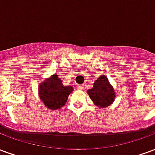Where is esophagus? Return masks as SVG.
Instances as JSON below:
<instances>
[{
	"label": "esophagus",
	"instance_id": "obj_1",
	"mask_svg": "<svg viewBox=\"0 0 155 155\" xmlns=\"http://www.w3.org/2000/svg\"><path fill=\"white\" fill-rule=\"evenodd\" d=\"M77 89H84V86L83 85H82V84H78L77 85Z\"/></svg>",
	"mask_w": 155,
	"mask_h": 155
}]
</instances>
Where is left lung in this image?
Masks as SVG:
<instances>
[{
	"label": "left lung",
	"instance_id": "1",
	"mask_svg": "<svg viewBox=\"0 0 155 155\" xmlns=\"http://www.w3.org/2000/svg\"><path fill=\"white\" fill-rule=\"evenodd\" d=\"M87 92L91 100L100 107L108 106L113 104L115 99L113 88L110 85L107 78L104 75H100V77L94 83V87L89 89Z\"/></svg>",
	"mask_w": 155,
	"mask_h": 155
}]
</instances>
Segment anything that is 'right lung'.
Wrapping results in <instances>:
<instances>
[{"instance_id": "obj_1", "label": "right lung", "mask_w": 155, "mask_h": 155, "mask_svg": "<svg viewBox=\"0 0 155 155\" xmlns=\"http://www.w3.org/2000/svg\"><path fill=\"white\" fill-rule=\"evenodd\" d=\"M73 91L71 86H64L57 74H53L39 86L41 100L47 107L58 109L65 105L69 94Z\"/></svg>"}]
</instances>
